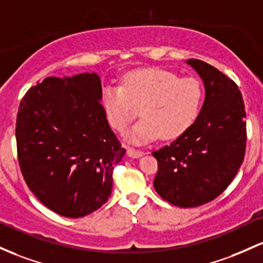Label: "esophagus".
<instances>
[{"label": "esophagus", "instance_id": "esophagus-1", "mask_svg": "<svg viewBox=\"0 0 263 263\" xmlns=\"http://www.w3.org/2000/svg\"><path fill=\"white\" fill-rule=\"evenodd\" d=\"M126 154L130 156V158H139V156L143 155V153H141L140 150L134 149V147L128 146V149H126Z\"/></svg>", "mask_w": 263, "mask_h": 263}]
</instances>
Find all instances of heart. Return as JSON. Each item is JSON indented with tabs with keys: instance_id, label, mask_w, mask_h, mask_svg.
<instances>
[{
	"instance_id": "heart-1",
	"label": "heart",
	"mask_w": 263,
	"mask_h": 263,
	"mask_svg": "<svg viewBox=\"0 0 263 263\" xmlns=\"http://www.w3.org/2000/svg\"><path fill=\"white\" fill-rule=\"evenodd\" d=\"M202 87L195 78H179L170 70L152 68L129 73L122 85L103 90L108 122L124 132L140 113L144 116L129 134L134 143H147L161 135L175 139L195 122L202 102Z\"/></svg>"
}]
</instances>
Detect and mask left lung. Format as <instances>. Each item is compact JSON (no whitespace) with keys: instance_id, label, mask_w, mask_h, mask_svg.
<instances>
[{"instance_id":"obj_1","label":"left lung","mask_w":263,"mask_h":263,"mask_svg":"<svg viewBox=\"0 0 263 263\" xmlns=\"http://www.w3.org/2000/svg\"><path fill=\"white\" fill-rule=\"evenodd\" d=\"M187 63L205 84V102L195 123L170 145L155 150L154 187L179 208L210 202L226 190L246 152V111L237 84L200 60Z\"/></svg>"}]
</instances>
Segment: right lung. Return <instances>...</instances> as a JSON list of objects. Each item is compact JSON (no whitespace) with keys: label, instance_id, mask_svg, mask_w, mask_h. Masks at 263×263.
Listing matches in <instances>:
<instances>
[{"label":"right lung","instance_id":"right-lung-1","mask_svg":"<svg viewBox=\"0 0 263 263\" xmlns=\"http://www.w3.org/2000/svg\"><path fill=\"white\" fill-rule=\"evenodd\" d=\"M97 73L47 77L29 88L16 120L23 179L49 210L82 217L108 201L125 149L108 124Z\"/></svg>","mask_w":263,"mask_h":263}]
</instances>
